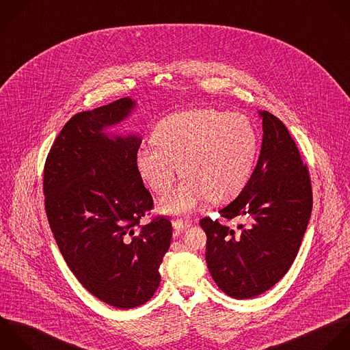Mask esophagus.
<instances>
[{"label": "esophagus", "mask_w": 350, "mask_h": 350, "mask_svg": "<svg viewBox=\"0 0 350 350\" xmlns=\"http://www.w3.org/2000/svg\"><path fill=\"white\" fill-rule=\"evenodd\" d=\"M191 222L189 221H184V219H176V221H173V228L176 229V230H184V229H188V228H191Z\"/></svg>", "instance_id": "obj_1"}]
</instances>
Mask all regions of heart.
<instances>
[{
    "mask_svg": "<svg viewBox=\"0 0 350 350\" xmlns=\"http://www.w3.org/2000/svg\"><path fill=\"white\" fill-rule=\"evenodd\" d=\"M152 142L155 146L142 147L135 159L144 184L163 195L180 170L185 176L158 204L167 215H187L208 199L221 203L237 196L258 154V133L251 120L217 109H191L165 117L154 128Z\"/></svg>",
    "mask_w": 350,
    "mask_h": 350,
    "instance_id": "b5f03b06",
    "label": "heart"
}]
</instances>
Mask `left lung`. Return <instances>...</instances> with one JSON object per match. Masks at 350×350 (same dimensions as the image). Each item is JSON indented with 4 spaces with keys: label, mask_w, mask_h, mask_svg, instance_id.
<instances>
[{
    "label": "left lung",
    "mask_w": 350,
    "mask_h": 350,
    "mask_svg": "<svg viewBox=\"0 0 350 350\" xmlns=\"http://www.w3.org/2000/svg\"><path fill=\"white\" fill-rule=\"evenodd\" d=\"M259 117L263 140L256 167L241 193L219 211L247 225L234 232L218 219L200 221L210 274L224 293L240 300L265 293L288 273L312 211L310 173L288 128L269 111Z\"/></svg>",
    "instance_id": "obj_1"
}]
</instances>
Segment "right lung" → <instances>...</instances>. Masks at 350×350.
<instances>
[{
    "mask_svg": "<svg viewBox=\"0 0 350 350\" xmlns=\"http://www.w3.org/2000/svg\"><path fill=\"white\" fill-rule=\"evenodd\" d=\"M135 107L133 99L121 98L75 114L43 172L49 225L68 267L91 295L120 310L154 296L172 241L169 219L140 225L152 208L135 163L142 137L106 132Z\"/></svg>",
    "mask_w": 350,
    "mask_h": 350,
    "instance_id": "1",
    "label": "right lung"
}]
</instances>
